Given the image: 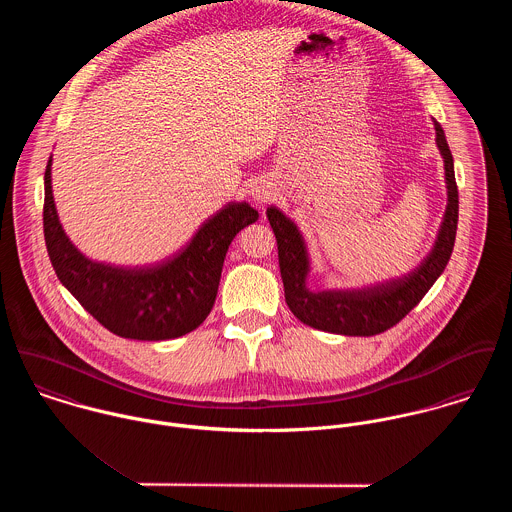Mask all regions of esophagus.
Instances as JSON below:
<instances>
[{
    "instance_id": "obj_1",
    "label": "esophagus",
    "mask_w": 512,
    "mask_h": 512,
    "mask_svg": "<svg viewBox=\"0 0 512 512\" xmlns=\"http://www.w3.org/2000/svg\"><path fill=\"white\" fill-rule=\"evenodd\" d=\"M252 197H254L258 203H266V199H268V193H266L264 189H254V191H252Z\"/></svg>"
}]
</instances>
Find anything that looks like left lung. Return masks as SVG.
Masks as SVG:
<instances>
[{"label":"left lung","instance_id":"obj_1","mask_svg":"<svg viewBox=\"0 0 512 512\" xmlns=\"http://www.w3.org/2000/svg\"><path fill=\"white\" fill-rule=\"evenodd\" d=\"M434 126L436 142L445 165L447 207L432 252L408 276L388 280L376 286H366L361 290L313 292L305 286L309 274V256L303 236L282 211H278L276 207H268L266 215L278 242L286 303L301 323L319 331L349 337H370L384 333L386 329L402 321L441 276L453 252L459 217V197L453 173V157L443 128L439 126V122H434Z\"/></svg>","mask_w":512,"mask_h":512}]
</instances>
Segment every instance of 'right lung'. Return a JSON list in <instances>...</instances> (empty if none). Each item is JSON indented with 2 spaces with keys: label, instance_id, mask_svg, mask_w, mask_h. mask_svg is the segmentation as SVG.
I'll use <instances>...</instances> for the list:
<instances>
[{
  "label": "right lung",
  "instance_id": "1",
  "mask_svg": "<svg viewBox=\"0 0 512 512\" xmlns=\"http://www.w3.org/2000/svg\"><path fill=\"white\" fill-rule=\"evenodd\" d=\"M258 220L248 203H228L187 246L149 266H112L86 258L65 234L55 209L51 159L45 169L43 230L53 270L76 301L124 339L165 341L197 329L215 305L232 238Z\"/></svg>",
  "mask_w": 512,
  "mask_h": 512
}]
</instances>
